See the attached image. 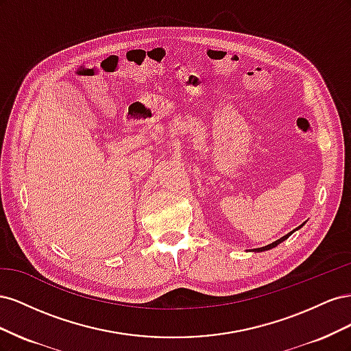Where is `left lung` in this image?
Here are the masks:
<instances>
[{"label": "left lung", "mask_w": 351, "mask_h": 351, "mask_svg": "<svg viewBox=\"0 0 351 351\" xmlns=\"http://www.w3.org/2000/svg\"><path fill=\"white\" fill-rule=\"evenodd\" d=\"M303 226H304V224H302V226H300V227H297V228H295V230H299V228H302V227H303ZM295 230H293V231H290V232H289V234H285V236H284V237H281V239H278V240H277V241H274V243H271V244H268V246H265V247H258V249H253V252H263V250H269V249H272V247H277V246H278V244H280V243H282V241H284V240H287V239H289V237H290V236H291V234H293V232H294V231H295Z\"/></svg>", "instance_id": "left-lung-1"}]
</instances>
